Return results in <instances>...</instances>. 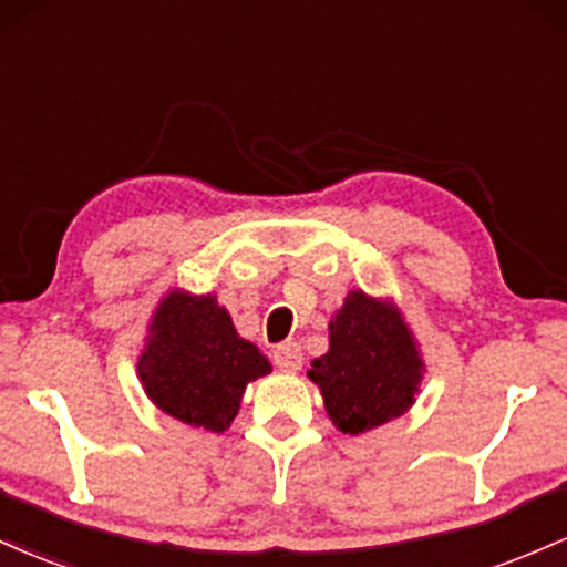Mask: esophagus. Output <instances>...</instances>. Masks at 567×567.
<instances>
[{
    "label": "esophagus",
    "mask_w": 567,
    "mask_h": 567,
    "mask_svg": "<svg viewBox=\"0 0 567 567\" xmlns=\"http://www.w3.org/2000/svg\"><path fill=\"white\" fill-rule=\"evenodd\" d=\"M272 361H276L278 369L284 372H297L302 367V348L297 342H284L272 351Z\"/></svg>",
    "instance_id": "esophagus-1"
}]
</instances>
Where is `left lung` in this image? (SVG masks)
I'll return each mask as SVG.
<instances>
[{
	"mask_svg": "<svg viewBox=\"0 0 567 567\" xmlns=\"http://www.w3.org/2000/svg\"><path fill=\"white\" fill-rule=\"evenodd\" d=\"M423 361L402 316L364 291L348 295L329 323V353L313 361L329 417L342 434L383 425L415 402Z\"/></svg>",
	"mask_w": 567,
	"mask_h": 567,
	"instance_id": "1",
	"label": "left lung"
}]
</instances>
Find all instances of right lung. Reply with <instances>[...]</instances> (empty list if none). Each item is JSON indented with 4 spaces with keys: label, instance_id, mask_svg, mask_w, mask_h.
<instances>
[{
    "label": "right lung",
    "instance_id": "right-lung-1",
    "mask_svg": "<svg viewBox=\"0 0 567 567\" xmlns=\"http://www.w3.org/2000/svg\"><path fill=\"white\" fill-rule=\"evenodd\" d=\"M270 372L257 346L240 340L216 297L171 291L157 308L138 374L150 399L176 421L219 434L238 415L246 383Z\"/></svg>",
    "mask_w": 567,
    "mask_h": 567
}]
</instances>
